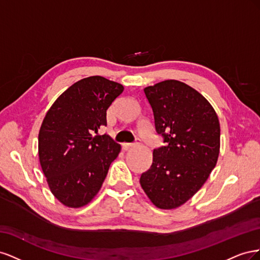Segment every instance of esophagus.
<instances>
[{"instance_id": "34e87169", "label": "esophagus", "mask_w": 260, "mask_h": 260, "mask_svg": "<svg viewBox=\"0 0 260 260\" xmlns=\"http://www.w3.org/2000/svg\"><path fill=\"white\" fill-rule=\"evenodd\" d=\"M139 143H140V140H138V142H136V143H123V144H122V147H123V149H128V148H130V147H133V146L138 145Z\"/></svg>"}]
</instances>
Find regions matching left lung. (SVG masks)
I'll return each instance as SVG.
<instances>
[{"instance_id":"left-lung-1","label":"left lung","mask_w":260,"mask_h":260,"mask_svg":"<svg viewBox=\"0 0 260 260\" xmlns=\"http://www.w3.org/2000/svg\"><path fill=\"white\" fill-rule=\"evenodd\" d=\"M144 93L165 146L154 149L152 166L140 183L156 207L174 209L190 200L215 168L219 119L209 102L181 81L165 80Z\"/></svg>"}]
</instances>
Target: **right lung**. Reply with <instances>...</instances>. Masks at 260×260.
<instances>
[{
	"label": "right lung",
	"mask_w": 260,
	"mask_h": 260,
	"mask_svg": "<svg viewBox=\"0 0 260 260\" xmlns=\"http://www.w3.org/2000/svg\"><path fill=\"white\" fill-rule=\"evenodd\" d=\"M123 86L101 76L84 78L58 96L39 131V159L52 194L62 205L79 208L101 190L120 144L106 135V111Z\"/></svg>",
	"instance_id": "obj_1"
}]
</instances>
